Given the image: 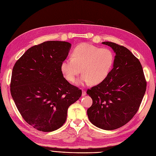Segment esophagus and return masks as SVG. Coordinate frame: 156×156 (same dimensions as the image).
<instances>
[{"instance_id":"obj_1","label":"esophagus","mask_w":156,"mask_h":156,"mask_svg":"<svg viewBox=\"0 0 156 156\" xmlns=\"http://www.w3.org/2000/svg\"><path fill=\"white\" fill-rule=\"evenodd\" d=\"M87 94V93H86V91L85 90H82V96H84Z\"/></svg>"}]
</instances>
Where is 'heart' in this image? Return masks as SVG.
Listing matches in <instances>:
<instances>
[{
    "label": "heart",
    "mask_w": 156,
    "mask_h": 156,
    "mask_svg": "<svg viewBox=\"0 0 156 156\" xmlns=\"http://www.w3.org/2000/svg\"><path fill=\"white\" fill-rule=\"evenodd\" d=\"M114 60V54L111 49L83 43L74 49L72 58L62 61L60 69L66 79L71 83L75 81L82 71L83 75L79 80V83L91 82L97 84L108 76Z\"/></svg>",
    "instance_id": "obj_1"
}]
</instances>
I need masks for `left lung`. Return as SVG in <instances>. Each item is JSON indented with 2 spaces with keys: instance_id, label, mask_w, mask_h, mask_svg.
<instances>
[{
  "instance_id": "1",
  "label": "left lung",
  "mask_w": 156,
  "mask_h": 156,
  "mask_svg": "<svg viewBox=\"0 0 156 156\" xmlns=\"http://www.w3.org/2000/svg\"><path fill=\"white\" fill-rule=\"evenodd\" d=\"M116 53L113 68L104 81L88 89L92 105L87 115L91 123L105 130L124 126L138 111L146 89L139 59L125 47L104 41Z\"/></svg>"
}]
</instances>
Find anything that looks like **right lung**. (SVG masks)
<instances>
[{"label":"right lung","mask_w":156,"mask_h":156,"mask_svg":"<svg viewBox=\"0 0 156 156\" xmlns=\"http://www.w3.org/2000/svg\"><path fill=\"white\" fill-rule=\"evenodd\" d=\"M71 47L60 41L34 45L13 68V100L23 119L38 131L50 132L62 127L68 107L81 96V90L67 81L60 69Z\"/></svg>","instance_id":"1"}]
</instances>
